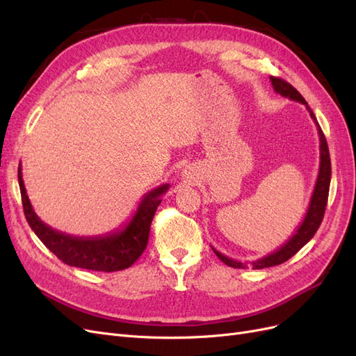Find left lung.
<instances>
[{
	"label": "left lung",
	"mask_w": 356,
	"mask_h": 356,
	"mask_svg": "<svg viewBox=\"0 0 356 356\" xmlns=\"http://www.w3.org/2000/svg\"><path fill=\"white\" fill-rule=\"evenodd\" d=\"M272 86L276 93H279L284 98H288L291 101H297L300 104L306 105L307 111L310 113V117L314 118V122L318 127V135H319V149H321V161H319V172H318V179L315 184V190L312 193V199L309 203V209L306 212V217L303 220V222L300 224V227L297 229V232L291 236V238L277 250L272 254H268L263 258H258V260H254L252 268H264V267H272V266H277L282 264L286 260H289L291 257L296 255L301 248H303L312 238H314L316 230L319 229V225L322 222V218H324L325 213V208H327V202H328V191H330V181H331V160H330V152H328V144L327 139L324 136V132H322L321 126L316 122V117L309 108L307 102L305 101L303 96L298 93L297 89H294L293 86L289 83H286L282 79L277 77H270ZM215 255H217L220 260L227 264L230 267L234 268H246V263L242 261H236L233 258H229L222 255L221 252H218L215 248H212Z\"/></svg>",
	"instance_id": "left-lung-1"
}]
</instances>
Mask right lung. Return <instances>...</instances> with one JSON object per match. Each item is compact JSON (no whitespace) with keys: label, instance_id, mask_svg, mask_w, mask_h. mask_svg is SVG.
Segmentation results:
<instances>
[{"label":"right lung","instance_id":"add662e5","mask_svg":"<svg viewBox=\"0 0 356 356\" xmlns=\"http://www.w3.org/2000/svg\"><path fill=\"white\" fill-rule=\"evenodd\" d=\"M17 178L26 221L38 236V239L65 264L96 272L123 270V268L131 267L141 257L148 242L153 217L161 202L160 197L169 188V184H163L147 193L132 220L122 230L95 236V238H77V236L58 232L42 222L32 209L20 166Z\"/></svg>","mask_w":356,"mask_h":356}]
</instances>
